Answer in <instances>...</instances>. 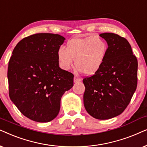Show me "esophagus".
Masks as SVG:
<instances>
[{
	"mask_svg": "<svg viewBox=\"0 0 147 147\" xmlns=\"http://www.w3.org/2000/svg\"><path fill=\"white\" fill-rule=\"evenodd\" d=\"M81 80L82 79L81 78L78 77V76H75V77H74V82H75V83H78V82L81 81Z\"/></svg>",
	"mask_w": 147,
	"mask_h": 147,
	"instance_id": "34e87169",
	"label": "esophagus"
}]
</instances>
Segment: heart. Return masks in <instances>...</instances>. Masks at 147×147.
Listing matches in <instances>:
<instances>
[{
  "instance_id": "b5f03b06",
  "label": "heart",
  "mask_w": 147,
  "mask_h": 147,
  "mask_svg": "<svg viewBox=\"0 0 147 147\" xmlns=\"http://www.w3.org/2000/svg\"><path fill=\"white\" fill-rule=\"evenodd\" d=\"M108 46L99 37L73 38L68 41L66 48L63 46L57 51V59L60 67L69 70L74 64L78 71L91 76L102 67L106 59Z\"/></svg>"
}]
</instances>
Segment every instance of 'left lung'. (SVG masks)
Masks as SVG:
<instances>
[{
  "label": "left lung",
  "mask_w": 147,
  "mask_h": 147,
  "mask_svg": "<svg viewBox=\"0 0 147 147\" xmlns=\"http://www.w3.org/2000/svg\"><path fill=\"white\" fill-rule=\"evenodd\" d=\"M99 36L108 46L106 59L99 71L83 80L84 105L89 114L107 120L122 113L137 87L138 61L126 39L113 33Z\"/></svg>",
  "instance_id": "obj_1"
}]
</instances>
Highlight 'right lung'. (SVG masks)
<instances>
[{"label": "right lung", "instance_id": "right-lung-1", "mask_svg": "<svg viewBox=\"0 0 147 147\" xmlns=\"http://www.w3.org/2000/svg\"><path fill=\"white\" fill-rule=\"evenodd\" d=\"M64 40L58 34H36L21 40L13 51L7 72L9 97L31 120H54L62 96L73 86L74 75L61 69L57 59Z\"/></svg>", "mask_w": 147, "mask_h": 147}]
</instances>
